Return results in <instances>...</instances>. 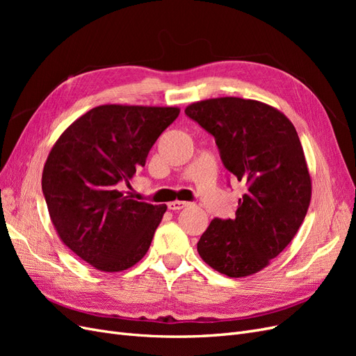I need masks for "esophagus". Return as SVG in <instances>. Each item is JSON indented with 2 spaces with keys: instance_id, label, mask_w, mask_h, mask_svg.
Instances as JSON below:
<instances>
[{
  "instance_id": "esophagus-1",
  "label": "esophagus",
  "mask_w": 356,
  "mask_h": 356,
  "mask_svg": "<svg viewBox=\"0 0 356 356\" xmlns=\"http://www.w3.org/2000/svg\"><path fill=\"white\" fill-rule=\"evenodd\" d=\"M169 209L170 211H179V209H184V208H187L188 207V202H182V200H174V202H170L169 204Z\"/></svg>"
}]
</instances>
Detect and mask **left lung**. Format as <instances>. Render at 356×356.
Masks as SVG:
<instances>
[{
  "mask_svg": "<svg viewBox=\"0 0 356 356\" xmlns=\"http://www.w3.org/2000/svg\"><path fill=\"white\" fill-rule=\"evenodd\" d=\"M186 114L213 135L225 169L246 187L236 218H213L197 252L225 276H251L294 239L309 209L312 179L296 127L275 106L234 96L193 102Z\"/></svg>",
  "mask_w": 356,
  "mask_h": 356,
  "instance_id": "1",
  "label": "left lung"
}]
</instances>
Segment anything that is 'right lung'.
I'll return each instance as SVG.
<instances>
[{
	"label": "right lung",
	"mask_w": 356,
	"mask_h": 356,
	"mask_svg": "<svg viewBox=\"0 0 356 356\" xmlns=\"http://www.w3.org/2000/svg\"><path fill=\"white\" fill-rule=\"evenodd\" d=\"M178 106L106 104L71 123L51 147L41 187L59 239L96 270L114 273L147 254L166 204L122 190Z\"/></svg>",
	"instance_id": "add662e5"
}]
</instances>
